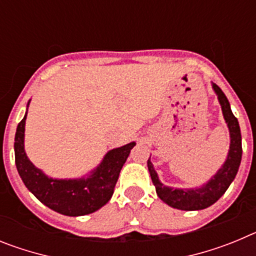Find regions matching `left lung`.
<instances>
[{
  "instance_id": "1",
  "label": "left lung",
  "mask_w": 256,
  "mask_h": 256,
  "mask_svg": "<svg viewBox=\"0 0 256 256\" xmlns=\"http://www.w3.org/2000/svg\"><path fill=\"white\" fill-rule=\"evenodd\" d=\"M212 88L216 94H218V100L220 102L223 116L226 119V123L228 124L230 134V152H228L227 160L223 164L218 173L200 188L191 190H180L172 188V187L164 186L159 180V177L151 164L150 159L148 160V172H150L151 180H152L154 186L156 188V194L164 202L172 208L180 210H201L212 205L216 201L222 198V195L227 191L232 180L236 177L237 172L241 162V156H242V144H241V130H240L238 120L234 116L232 110H230V102L227 97L223 94L220 88L212 83Z\"/></svg>"
}]
</instances>
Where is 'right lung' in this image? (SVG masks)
I'll return each mask as SVG.
<instances>
[{"mask_svg":"<svg viewBox=\"0 0 256 256\" xmlns=\"http://www.w3.org/2000/svg\"><path fill=\"white\" fill-rule=\"evenodd\" d=\"M26 116L18 124L15 133V164L26 188L50 209L69 216L91 214L112 198L122 168L134 142L108 151L88 178L54 180L32 164L24 151Z\"/></svg>","mask_w":256,"mask_h":256,"instance_id":"1","label":"right lung"}]
</instances>
